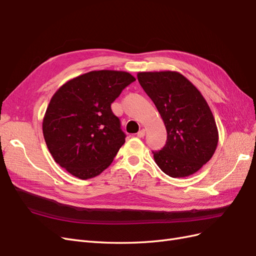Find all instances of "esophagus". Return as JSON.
<instances>
[{
    "mask_svg": "<svg viewBox=\"0 0 256 256\" xmlns=\"http://www.w3.org/2000/svg\"><path fill=\"white\" fill-rule=\"evenodd\" d=\"M144 136H145V130H144V129L140 130V131H138V132L136 134V136H138V138H143Z\"/></svg>",
    "mask_w": 256,
    "mask_h": 256,
    "instance_id": "esophagus-1",
    "label": "esophagus"
}]
</instances>
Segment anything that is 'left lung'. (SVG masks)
Wrapping results in <instances>:
<instances>
[{
	"mask_svg": "<svg viewBox=\"0 0 256 256\" xmlns=\"http://www.w3.org/2000/svg\"><path fill=\"white\" fill-rule=\"evenodd\" d=\"M138 80L166 128L164 147L152 152L156 164L162 172L174 178L194 174L210 160L219 140L206 100L177 72H138Z\"/></svg>",
	"mask_w": 256,
	"mask_h": 256,
	"instance_id": "1",
	"label": "left lung"
}]
</instances>
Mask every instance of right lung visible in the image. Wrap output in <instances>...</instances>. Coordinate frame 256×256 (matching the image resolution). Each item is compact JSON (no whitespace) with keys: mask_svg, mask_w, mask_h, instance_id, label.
Here are the masks:
<instances>
[{"mask_svg":"<svg viewBox=\"0 0 256 256\" xmlns=\"http://www.w3.org/2000/svg\"><path fill=\"white\" fill-rule=\"evenodd\" d=\"M134 81L126 72L97 70L62 85L42 122L46 144L58 164L88 180L112 164L126 134L111 104Z\"/></svg>","mask_w":256,"mask_h":256,"instance_id":"1","label":"right lung"}]
</instances>
